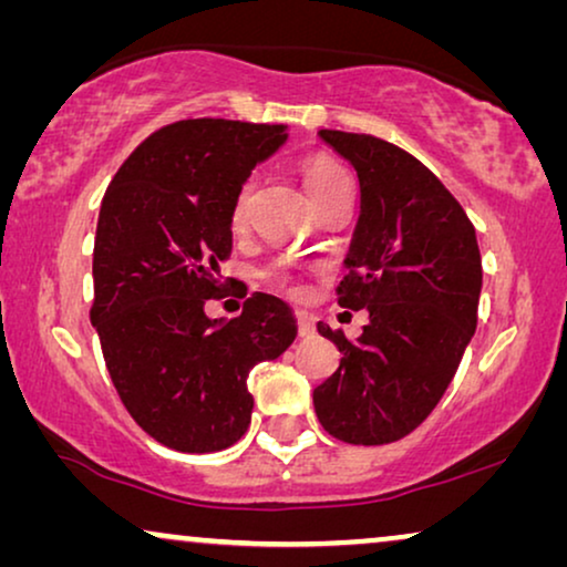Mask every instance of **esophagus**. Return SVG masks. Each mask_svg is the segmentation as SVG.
Segmentation results:
<instances>
[{"instance_id":"1","label":"esophagus","mask_w":567,"mask_h":567,"mask_svg":"<svg viewBox=\"0 0 567 567\" xmlns=\"http://www.w3.org/2000/svg\"><path fill=\"white\" fill-rule=\"evenodd\" d=\"M297 328H299V338H312L315 336V317L309 312H297Z\"/></svg>"}]
</instances>
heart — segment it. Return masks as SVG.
<instances>
[{"mask_svg":"<svg viewBox=\"0 0 567 567\" xmlns=\"http://www.w3.org/2000/svg\"><path fill=\"white\" fill-rule=\"evenodd\" d=\"M299 173H301V183H305V190L309 193V198H312L315 206H320L324 198H330L332 193L343 188V185H348L346 169L340 167L338 162L322 157V154H315V157H307L305 162H301ZM252 190H255V177H247V181L239 183V188L229 206L231 229L245 227L247 214H250ZM266 278L276 286V289H284V291L297 289V286H293V274L289 270V266H284V262L270 266L266 270Z\"/></svg>","mask_w":567,"mask_h":567,"instance_id":"1","label":"heart"}]
</instances>
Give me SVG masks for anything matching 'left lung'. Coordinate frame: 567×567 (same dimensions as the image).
<instances>
[{"mask_svg": "<svg viewBox=\"0 0 567 567\" xmlns=\"http://www.w3.org/2000/svg\"><path fill=\"white\" fill-rule=\"evenodd\" d=\"M359 175L361 214L338 305L367 309L361 338L317 324L340 367L315 390L322 429L346 444H392L444 398L475 336L483 260L475 227L423 162L384 138L320 131Z\"/></svg>", "mask_w": 567, "mask_h": 567, "instance_id": "1", "label": "left lung"}]
</instances>
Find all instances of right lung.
<instances>
[{
	"label": "right lung",
	"mask_w": 567,
	"mask_h": 567,
	"mask_svg": "<svg viewBox=\"0 0 567 567\" xmlns=\"http://www.w3.org/2000/svg\"><path fill=\"white\" fill-rule=\"evenodd\" d=\"M286 126L177 121L131 152L100 206L90 320L131 417L175 452H221L252 415L247 374L297 338L286 301L252 293L235 320H208L231 252L229 206Z\"/></svg>",
	"instance_id": "add662e5"
}]
</instances>
